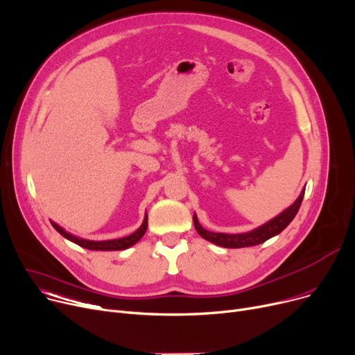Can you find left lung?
I'll list each match as a JSON object with an SVG mask.
<instances>
[{
	"mask_svg": "<svg viewBox=\"0 0 355 355\" xmlns=\"http://www.w3.org/2000/svg\"><path fill=\"white\" fill-rule=\"evenodd\" d=\"M304 193L305 189H302L301 195L298 196V199L291 205L289 207L279 214L278 216H275L274 219H270L269 222L263 223L262 226L254 229L251 232H245V234H216V232H209L206 231L205 227H202V225L198 220V216L193 215V223H195V229L198 231V234L215 245L223 246V248H246V246H255L259 243H263L265 241H268L269 238H272L278 234H281L284 229L293 222V219L295 218L300 206L302 203L304 199Z\"/></svg>",
	"mask_w": 355,
	"mask_h": 355,
	"instance_id": "obj_1",
	"label": "left lung"
}]
</instances>
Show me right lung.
I'll list each match as a JSON object with an SVG mask.
<instances>
[{"instance_id": "obj_1", "label": "right lung", "mask_w": 355, "mask_h": 355, "mask_svg": "<svg viewBox=\"0 0 355 355\" xmlns=\"http://www.w3.org/2000/svg\"><path fill=\"white\" fill-rule=\"evenodd\" d=\"M51 225L54 226L55 231L58 234H61L66 239L77 243L81 248L86 249H92V251H123V249H128L130 246H133L136 242H139L141 239V236L146 234V229H148V215L144 216V220L141 223V226L137 229L136 232L130 234L129 236L124 238H119V239H110V241H89V239H81L77 238L74 235H71L70 232H66L64 229L61 226H58L55 222L51 220Z\"/></svg>"}]
</instances>
